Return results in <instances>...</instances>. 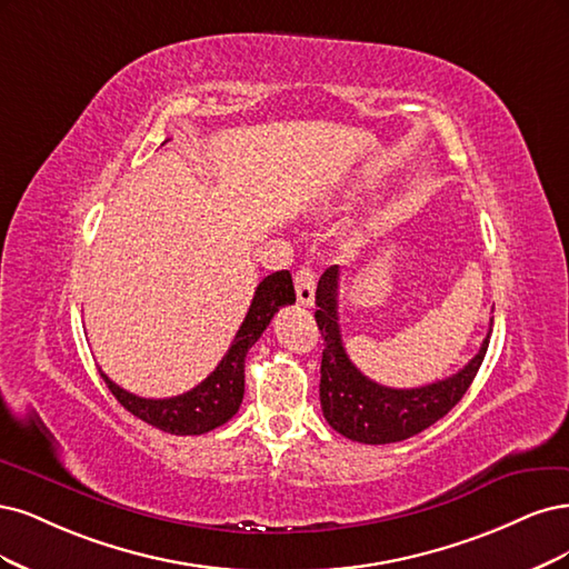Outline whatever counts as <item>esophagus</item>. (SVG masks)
I'll use <instances>...</instances> for the list:
<instances>
[{
    "label": "esophagus",
    "instance_id": "esophagus-1",
    "mask_svg": "<svg viewBox=\"0 0 569 569\" xmlns=\"http://www.w3.org/2000/svg\"><path fill=\"white\" fill-rule=\"evenodd\" d=\"M296 292H298V302L305 307L315 305V292H317V273L311 267H300L296 273Z\"/></svg>",
    "mask_w": 569,
    "mask_h": 569
}]
</instances>
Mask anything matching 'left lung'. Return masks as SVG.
Masks as SVG:
<instances>
[{"instance_id": "8db88e82", "label": "left lung", "mask_w": 569, "mask_h": 569, "mask_svg": "<svg viewBox=\"0 0 569 569\" xmlns=\"http://www.w3.org/2000/svg\"><path fill=\"white\" fill-rule=\"evenodd\" d=\"M338 281L340 267H328L317 286L315 319L323 338L321 357V409L336 432L361 445H392L423 432L447 416L470 382L478 376L489 347V333L461 371L423 388L395 390L366 378L345 352L338 323Z\"/></svg>"}]
</instances>
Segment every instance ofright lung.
<instances>
[{"instance_id":"obj_1","label":"right lung","mask_w":569,"mask_h":569,"mask_svg":"<svg viewBox=\"0 0 569 569\" xmlns=\"http://www.w3.org/2000/svg\"><path fill=\"white\" fill-rule=\"evenodd\" d=\"M292 302H296V288H292V279L286 269L264 277L258 290H254L248 315L222 361L217 363V369L203 382L184 395L168 399H146L122 390L103 371L101 378L120 405L141 418L143 423L170 435L210 432L224 426L241 407L246 390V355L264 333V328L277 315L279 307Z\"/></svg>"}]
</instances>
